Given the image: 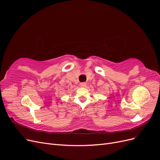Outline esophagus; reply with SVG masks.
Segmentation results:
<instances>
[{"label":"esophagus","instance_id":"1","mask_svg":"<svg viewBox=\"0 0 160 160\" xmlns=\"http://www.w3.org/2000/svg\"><path fill=\"white\" fill-rule=\"evenodd\" d=\"M81 86L83 87V88H85V87L87 86V83L86 82H82V83H81Z\"/></svg>","mask_w":160,"mask_h":160}]
</instances>
